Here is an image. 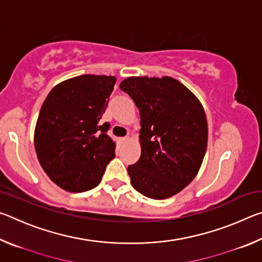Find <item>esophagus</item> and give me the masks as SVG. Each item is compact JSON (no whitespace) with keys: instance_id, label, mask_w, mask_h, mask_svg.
I'll list each match as a JSON object with an SVG mask.
<instances>
[{"instance_id":"esophagus-1","label":"esophagus","mask_w":262,"mask_h":262,"mask_svg":"<svg viewBox=\"0 0 262 262\" xmlns=\"http://www.w3.org/2000/svg\"><path fill=\"white\" fill-rule=\"evenodd\" d=\"M128 140H129V136H123V137H121V139H120L121 142H127Z\"/></svg>"}]
</instances>
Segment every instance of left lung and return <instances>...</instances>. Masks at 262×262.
I'll return each instance as SVG.
<instances>
[{
	"label": "left lung",
	"mask_w": 262,
	"mask_h": 262,
	"mask_svg": "<svg viewBox=\"0 0 262 262\" xmlns=\"http://www.w3.org/2000/svg\"><path fill=\"white\" fill-rule=\"evenodd\" d=\"M120 89L141 117L139 161L128 166L137 192L155 200L179 193L200 170L208 125L199 99L172 77H128Z\"/></svg>",
	"instance_id": "1"
}]
</instances>
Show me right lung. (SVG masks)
Returning a JSON list of instances; mask_svg holds the SVG:
<instances>
[{"label":"right lung","mask_w":262,"mask_h":262,"mask_svg":"<svg viewBox=\"0 0 262 262\" xmlns=\"http://www.w3.org/2000/svg\"><path fill=\"white\" fill-rule=\"evenodd\" d=\"M117 78L82 75L57 84L46 97L34 130L43 171L68 192L98 186L115 157L110 123L100 125Z\"/></svg>","instance_id":"right-lung-1"}]
</instances>
